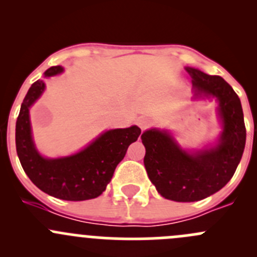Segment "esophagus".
I'll use <instances>...</instances> for the list:
<instances>
[{
	"label": "esophagus",
	"instance_id": "34e87169",
	"mask_svg": "<svg viewBox=\"0 0 257 257\" xmlns=\"http://www.w3.org/2000/svg\"><path fill=\"white\" fill-rule=\"evenodd\" d=\"M150 124H152V120H150L149 118H145V116H141V118H138V125L141 126L142 131L147 129Z\"/></svg>",
	"mask_w": 257,
	"mask_h": 257
}]
</instances>
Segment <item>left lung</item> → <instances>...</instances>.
<instances>
[{"label": "left lung", "instance_id": "left-lung-1", "mask_svg": "<svg viewBox=\"0 0 257 257\" xmlns=\"http://www.w3.org/2000/svg\"><path fill=\"white\" fill-rule=\"evenodd\" d=\"M193 83L194 99L217 100L221 133L214 145L183 149L167 129L153 128L142 134L144 165L158 193L179 203L203 200L224 188L234 175L246 143L240 98L220 76L185 67Z\"/></svg>", "mask_w": 257, "mask_h": 257}]
</instances>
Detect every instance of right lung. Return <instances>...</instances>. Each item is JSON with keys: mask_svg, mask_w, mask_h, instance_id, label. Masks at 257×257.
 Here are the masks:
<instances>
[{"mask_svg": "<svg viewBox=\"0 0 257 257\" xmlns=\"http://www.w3.org/2000/svg\"><path fill=\"white\" fill-rule=\"evenodd\" d=\"M54 66L45 77L63 72ZM46 83L38 79L28 89L16 121V149L23 170L43 193L62 200L82 201L99 196L112 180L116 165L123 160L126 149L141 136L139 126L109 129L103 132L84 149L61 158H46L40 154L32 137L30 109L43 94Z\"/></svg>", "mask_w": 257, "mask_h": 257, "instance_id": "add662e5", "label": "right lung"}]
</instances>
